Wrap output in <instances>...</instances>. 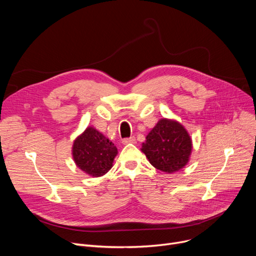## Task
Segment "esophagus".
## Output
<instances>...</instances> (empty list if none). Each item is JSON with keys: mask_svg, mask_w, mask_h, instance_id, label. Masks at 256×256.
<instances>
[{"mask_svg": "<svg viewBox=\"0 0 256 256\" xmlns=\"http://www.w3.org/2000/svg\"><path fill=\"white\" fill-rule=\"evenodd\" d=\"M136 142V138L135 137H130V138H126L122 140L124 144H130V143H135Z\"/></svg>", "mask_w": 256, "mask_h": 256, "instance_id": "esophagus-1", "label": "esophagus"}]
</instances>
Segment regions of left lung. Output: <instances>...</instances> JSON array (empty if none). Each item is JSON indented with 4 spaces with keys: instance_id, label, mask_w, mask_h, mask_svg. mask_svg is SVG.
I'll return each mask as SVG.
<instances>
[{
    "instance_id": "left-lung-1",
    "label": "left lung",
    "mask_w": 256,
    "mask_h": 256,
    "mask_svg": "<svg viewBox=\"0 0 256 256\" xmlns=\"http://www.w3.org/2000/svg\"><path fill=\"white\" fill-rule=\"evenodd\" d=\"M141 150L154 168L172 173L189 162L192 140L178 121L164 118L146 136Z\"/></svg>"
}]
</instances>
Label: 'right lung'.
<instances>
[{"mask_svg":"<svg viewBox=\"0 0 256 256\" xmlns=\"http://www.w3.org/2000/svg\"><path fill=\"white\" fill-rule=\"evenodd\" d=\"M117 152L116 146L93 128H87L72 146L76 166L96 178L104 176L112 168Z\"/></svg>","mask_w":256,"mask_h":256,"instance_id":"right-lung-1","label":"right lung"}]
</instances>
